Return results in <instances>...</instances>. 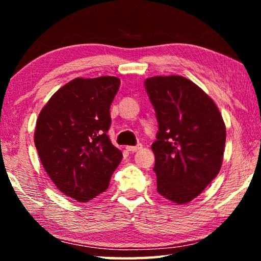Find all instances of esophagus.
Returning a JSON list of instances; mask_svg holds the SVG:
<instances>
[{"instance_id":"esophagus-1","label":"esophagus","mask_w":261,"mask_h":261,"mask_svg":"<svg viewBox=\"0 0 261 261\" xmlns=\"http://www.w3.org/2000/svg\"><path fill=\"white\" fill-rule=\"evenodd\" d=\"M143 147V145L141 144H138V145H136V146H126V149L129 152H131V153H135V152H137V151H139V149Z\"/></svg>"}]
</instances>
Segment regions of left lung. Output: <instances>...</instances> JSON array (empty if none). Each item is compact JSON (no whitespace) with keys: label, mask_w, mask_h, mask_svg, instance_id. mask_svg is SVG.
<instances>
[{"label":"left lung","mask_w":261,"mask_h":261,"mask_svg":"<svg viewBox=\"0 0 261 261\" xmlns=\"http://www.w3.org/2000/svg\"><path fill=\"white\" fill-rule=\"evenodd\" d=\"M145 88L158 121V192L187 204L204 191L222 165L226 126L218 107L200 87L182 76H156Z\"/></svg>","instance_id":"obj_1"}]
</instances>
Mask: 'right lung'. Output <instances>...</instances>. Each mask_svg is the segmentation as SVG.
<instances>
[{
	"label": "right lung",
	"instance_id": "add662e5",
	"mask_svg": "<svg viewBox=\"0 0 261 261\" xmlns=\"http://www.w3.org/2000/svg\"><path fill=\"white\" fill-rule=\"evenodd\" d=\"M120 84L110 76L73 79L38 117L34 144L42 166L57 189L78 201L105 192L122 160L108 137L109 109Z\"/></svg>",
	"mask_w": 261,
	"mask_h": 261
}]
</instances>
